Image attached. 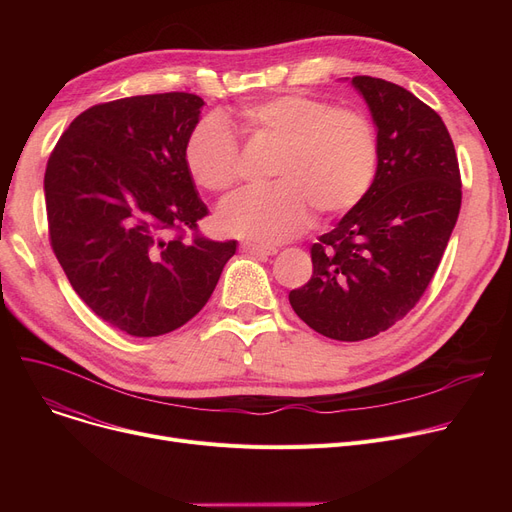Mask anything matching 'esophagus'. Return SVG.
I'll return each instance as SVG.
<instances>
[{
	"mask_svg": "<svg viewBox=\"0 0 512 512\" xmlns=\"http://www.w3.org/2000/svg\"><path fill=\"white\" fill-rule=\"evenodd\" d=\"M240 249H242V253H251V255H257V257H272V255H276V253H278L274 247L253 245V242H242Z\"/></svg>",
	"mask_w": 512,
	"mask_h": 512,
	"instance_id": "34e87169",
	"label": "esophagus"
}]
</instances>
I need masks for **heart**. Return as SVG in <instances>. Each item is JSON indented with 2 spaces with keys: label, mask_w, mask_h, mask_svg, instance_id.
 Masks as SVG:
<instances>
[{
  "label": "heart",
  "mask_w": 512,
  "mask_h": 512,
  "mask_svg": "<svg viewBox=\"0 0 512 512\" xmlns=\"http://www.w3.org/2000/svg\"><path fill=\"white\" fill-rule=\"evenodd\" d=\"M240 116L282 151L276 186L240 191L222 205L218 224L226 234L278 245L313 224L315 207L326 215L353 209L378 174V134L351 107L292 93L251 103ZM184 157L205 191L224 193L240 178L238 143L220 120H203L191 132Z\"/></svg>",
  "instance_id": "b5f03b06"
}]
</instances>
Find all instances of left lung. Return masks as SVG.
Instances as JSON below:
<instances>
[{
	"label": "left lung",
	"instance_id": "8db88e82",
	"mask_svg": "<svg viewBox=\"0 0 512 512\" xmlns=\"http://www.w3.org/2000/svg\"><path fill=\"white\" fill-rule=\"evenodd\" d=\"M378 130L367 195L311 247L288 301L315 332L357 342L392 328L432 282L461 211L459 159L442 118L411 91L355 76Z\"/></svg>",
	"mask_w": 512,
	"mask_h": 512
}]
</instances>
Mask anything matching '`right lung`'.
<instances>
[{
    "instance_id": "right-lung-1",
    "label": "right lung",
    "mask_w": 512,
    "mask_h": 512,
    "mask_svg": "<svg viewBox=\"0 0 512 512\" xmlns=\"http://www.w3.org/2000/svg\"><path fill=\"white\" fill-rule=\"evenodd\" d=\"M203 105L193 93L93 105L47 161L51 249L87 307L130 336H161L193 319L236 253V240L197 234L207 205L184 151Z\"/></svg>"
}]
</instances>
